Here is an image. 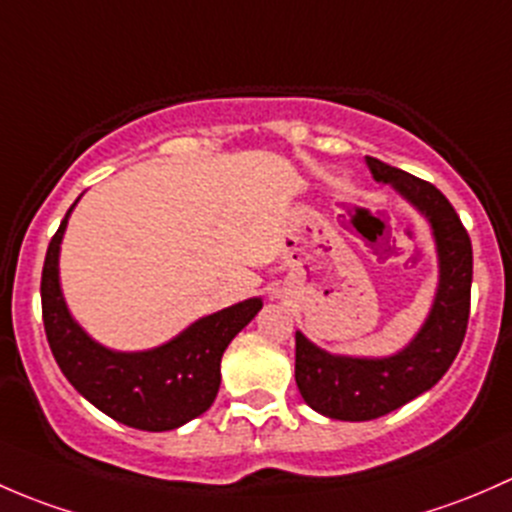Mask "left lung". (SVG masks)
Masks as SVG:
<instances>
[{
	"label": "left lung",
	"instance_id": "8db88e82",
	"mask_svg": "<svg viewBox=\"0 0 512 512\" xmlns=\"http://www.w3.org/2000/svg\"><path fill=\"white\" fill-rule=\"evenodd\" d=\"M374 182L394 192L426 219L439 261V283L429 315L412 340L387 357L333 355L295 333V384L318 414L370 421L429 392L461 350L471 310V239L449 199L424 179L367 157Z\"/></svg>",
	"mask_w": 512,
	"mask_h": 512
}]
</instances>
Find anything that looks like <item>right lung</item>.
I'll return each mask as SVG.
<instances>
[{"label": "right lung", "mask_w": 512, "mask_h": 512, "mask_svg": "<svg viewBox=\"0 0 512 512\" xmlns=\"http://www.w3.org/2000/svg\"><path fill=\"white\" fill-rule=\"evenodd\" d=\"M78 199L51 239L41 273V310L51 352L78 394L110 419L142 431L179 429L214 404L221 355L256 318L263 300H241L204 315L150 350L120 352L100 345L76 323L61 291V241Z\"/></svg>", "instance_id": "right-lung-1"}]
</instances>
